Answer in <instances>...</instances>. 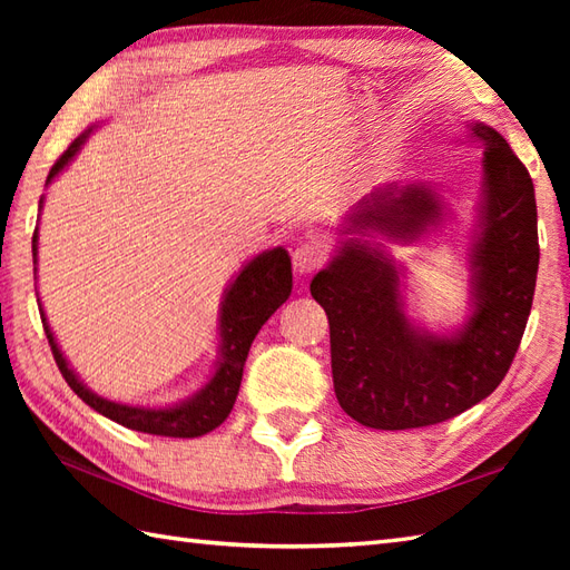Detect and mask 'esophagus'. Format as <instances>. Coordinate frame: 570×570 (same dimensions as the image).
I'll list each match as a JSON object with an SVG mask.
<instances>
[{"mask_svg":"<svg viewBox=\"0 0 570 570\" xmlns=\"http://www.w3.org/2000/svg\"><path fill=\"white\" fill-rule=\"evenodd\" d=\"M292 262L296 274H311L313 269H318L323 262V247L318 242H301L292 254Z\"/></svg>","mask_w":570,"mask_h":570,"instance_id":"obj_1","label":"esophagus"}]
</instances>
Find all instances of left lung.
<instances>
[{
  "label": "left lung",
  "mask_w": 570,
  "mask_h": 570,
  "mask_svg": "<svg viewBox=\"0 0 570 570\" xmlns=\"http://www.w3.org/2000/svg\"><path fill=\"white\" fill-rule=\"evenodd\" d=\"M468 141L482 159L458 328L435 333L409 316L406 266L372 239L419 245L455 220L441 188L423 180L357 200L311 282L331 323L335 396L362 426L404 431L463 414L498 390L524 335L539 272L534 184L498 129L470 122Z\"/></svg>",
  "instance_id": "8db88e82"
}]
</instances>
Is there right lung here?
Instances as JSON below:
<instances>
[{"label": "right lung", "instance_id": "obj_1", "mask_svg": "<svg viewBox=\"0 0 570 570\" xmlns=\"http://www.w3.org/2000/svg\"><path fill=\"white\" fill-rule=\"evenodd\" d=\"M92 129L95 127L85 129L82 135L70 144L68 151L53 164L51 174L46 178V186L53 184V178L66 171L68 164L76 159V154L82 149V144L88 141ZM41 208H43V198L39 200V213ZM31 252H33V278H36V264H39V227L33 229ZM292 286H294L292 257H288V252L284 247L264 249L257 254V257H252L245 266H242L233 282L227 284L220 308H217V337H220V347H217L213 374L198 392H193L190 396L168 406L119 404L88 390V384H82V380L68 365L63 350L58 347L56 335L51 331V325H48L46 311L41 306V298H39V311H41L46 337L53 350L56 365L60 374L66 377L70 390L76 392L85 404L98 411V414L119 423V426L131 429V431L168 435V439H198V435H205L220 426V423L229 416V411H233L237 392H239L242 370H245L252 341L257 337L262 325L272 318V313L282 306L288 296H292Z\"/></svg>", "mask_w": 570, "mask_h": 570}]
</instances>
